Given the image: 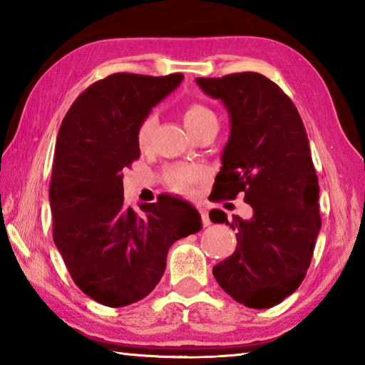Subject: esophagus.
<instances>
[{
  "label": "esophagus",
  "mask_w": 365,
  "mask_h": 365,
  "mask_svg": "<svg viewBox=\"0 0 365 365\" xmlns=\"http://www.w3.org/2000/svg\"><path fill=\"white\" fill-rule=\"evenodd\" d=\"M200 215H201V222H202V225H205V227L211 225V220H209V214H207V211H206L205 207H200Z\"/></svg>",
  "instance_id": "34e87169"
}]
</instances>
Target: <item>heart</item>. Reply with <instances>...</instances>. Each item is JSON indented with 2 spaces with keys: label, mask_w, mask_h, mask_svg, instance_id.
<instances>
[{
  "label": "heart",
  "mask_w": 365,
  "mask_h": 365,
  "mask_svg": "<svg viewBox=\"0 0 365 365\" xmlns=\"http://www.w3.org/2000/svg\"><path fill=\"white\" fill-rule=\"evenodd\" d=\"M182 117H183L185 127H187L191 133L200 130L202 125H206L209 122L217 120L214 110L200 103H193L190 104V106H187V109L183 110ZM156 125H158V115L154 113L148 114L143 119V122L140 123L137 138H138V145L141 148H146L151 143L154 130H156ZM205 177H206L205 169L197 168V165H174V168H170L168 172H165L164 182L172 191L187 193V191L193 188L196 183H200Z\"/></svg>",
  "instance_id": "1"
}]
</instances>
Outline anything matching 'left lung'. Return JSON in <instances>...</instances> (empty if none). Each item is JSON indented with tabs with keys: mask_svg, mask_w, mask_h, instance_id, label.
<instances>
[{
	"mask_svg": "<svg viewBox=\"0 0 365 365\" xmlns=\"http://www.w3.org/2000/svg\"><path fill=\"white\" fill-rule=\"evenodd\" d=\"M230 115V137L215 177V201L245 193L252 217L214 209L212 222L237 232V250L214 265L227 294L252 309L277 306L304 280L322 225L319 180L304 123L280 86L257 72L196 78Z\"/></svg>",
	"mask_w": 365,
	"mask_h": 365,
	"instance_id": "8db88e82",
	"label": "left lung"
}]
</instances>
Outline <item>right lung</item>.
Instances as JSON below:
<instances>
[{
    "mask_svg": "<svg viewBox=\"0 0 365 365\" xmlns=\"http://www.w3.org/2000/svg\"><path fill=\"white\" fill-rule=\"evenodd\" d=\"M182 80L113 73L90 85L61 123L49 183L53 240L76 285L100 304L143 299L170 246L201 228L183 200L158 197L141 212L123 201L122 170L140 158V123Z\"/></svg>",
    "mask_w": 365,
    "mask_h": 365,
    "instance_id": "obj_1",
    "label": "right lung"
}]
</instances>
